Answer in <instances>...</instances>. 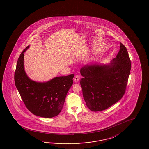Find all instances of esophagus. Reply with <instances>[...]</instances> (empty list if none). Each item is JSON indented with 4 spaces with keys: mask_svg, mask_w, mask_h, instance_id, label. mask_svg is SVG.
<instances>
[{
    "mask_svg": "<svg viewBox=\"0 0 149 149\" xmlns=\"http://www.w3.org/2000/svg\"><path fill=\"white\" fill-rule=\"evenodd\" d=\"M79 79H80V76L78 75H76L74 77V81H75V82L78 81H79Z\"/></svg>",
    "mask_w": 149,
    "mask_h": 149,
    "instance_id": "1",
    "label": "esophagus"
}]
</instances>
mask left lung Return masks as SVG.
<instances>
[{
  "mask_svg": "<svg viewBox=\"0 0 149 149\" xmlns=\"http://www.w3.org/2000/svg\"><path fill=\"white\" fill-rule=\"evenodd\" d=\"M112 61L108 65L87 64L81 68L83 97L93 112L107 109L120 100L126 91L131 61L121 42L120 51Z\"/></svg>",
  "mask_w": 149,
  "mask_h": 149,
  "instance_id": "1",
  "label": "left lung"
}]
</instances>
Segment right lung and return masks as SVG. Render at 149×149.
<instances>
[{
	"label": "right lung",
	"mask_w": 149,
	"mask_h": 149,
	"mask_svg": "<svg viewBox=\"0 0 149 149\" xmlns=\"http://www.w3.org/2000/svg\"><path fill=\"white\" fill-rule=\"evenodd\" d=\"M29 46L22 51L17 60L15 84L26 107L32 114L45 118L54 117L63 107L74 75L56 77L45 83L32 81L24 68V53Z\"/></svg>",
	"instance_id": "right-lung-1"
}]
</instances>
